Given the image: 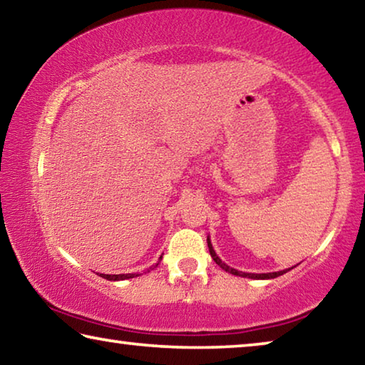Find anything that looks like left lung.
I'll list each match as a JSON object with an SVG mask.
<instances>
[{"label":"left lung","instance_id":"1","mask_svg":"<svg viewBox=\"0 0 365 365\" xmlns=\"http://www.w3.org/2000/svg\"><path fill=\"white\" fill-rule=\"evenodd\" d=\"M207 246H209V252H211V257L214 259V262L217 264V265H220V267L224 269L225 272H228V274H233V275H238V277H246V279L267 280V279H275V277H280V275H283V274H287V272L289 270V269H287V270H280V272H270V274H246V272H238L237 269L228 267V265H227L225 262L220 261V257H219L217 255H215V251H214L212 245H211V240H209V238H207ZM292 269H293V267H292Z\"/></svg>","mask_w":365,"mask_h":365}]
</instances>
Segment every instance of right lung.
Here are the masks:
<instances>
[{
  "label": "right lung",
  "instance_id": "obj_1",
  "mask_svg": "<svg viewBox=\"0 0 365 365\" xmlns=\"http://www.w3.org/2000/svg\"><path fill=\"white\" fill-rule=\"evenodd\" d=\"M160 259H163V256H160ZM159 259V261H160ZM159 264V262H158ZM158 264L154 265V267H158ZM154 267H150L148 269V272L153 270ZM100 277H103V279L106 280H113V282H117V280H127V279H133V277H138V274H119V275H108V274H100Z\"/></svg>",
  "mask_w": 365,
  "mask_h": 365
}]
</instances>
